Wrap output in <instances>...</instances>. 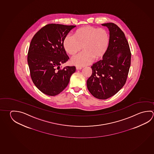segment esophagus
Here are the masks:
<instances>
[{
    "label": "esophagus",
    "mask_w": 154,
    "mask_h": 154,
    "mask_svg": "<svg viewBox=\"0 0 154 154\" xmlns=\"http://www.w3.org/2000/svg\"><path fill=\"white\" fill-rule=\"evenodd\" d=\"M76 68L77 70H81V69H82V67H80V66H76Z\"/></svg>",
    "instance_id": "esophagus-1"
}]
</instances>
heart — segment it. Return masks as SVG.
<instances>
[{
	"label": "heart",
	"mask_w": 154,
	"mask_h": 154,
	"mask_svg": "<svg viewBox=\"0 0 154 154\" xmlns=\"http://www.w3.org/2000/svg\"><path fill=\"white\" fill-rule=\"evenodd\" d=\"M109 41L110 36L106 29L87 26L77 30L73 36L66 35L63 41V46L70 55L76 54L82 46L83 51L71 60L73 65L82 66L102 57L107 50Z\"/></svg>",
	"instance_id": "1"
}]
</instances>
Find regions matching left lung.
Returning <instances> with one entry per match:
<instances>
[{
	"instance_id": "1",
	"label": "left lung",
	"mask_w": 154,
	"mask_h": 154,
	"mask_svg": "<svg viewBox=\"0 0 154 154\" xmlns=\"http://www.w3.org/2000/svg\"><path fill=\"white\" fill-rule=\"evenodd\" d=\"M110 32V41L102 60L91 66L87 87L94 97L106 100L116 94L127 81L131 64V51L124 32L117 25L103 24Z\"/></svg>"
}]
</instances>
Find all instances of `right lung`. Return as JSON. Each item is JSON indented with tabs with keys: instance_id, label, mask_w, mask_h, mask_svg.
Instances as JSON below:
<instances>
[{
	"instance_id": "obj_1",
	"label": "right lung",
	"mask_w": 154,
	"mask_h": 154,
	"mask_svg": "<svg viewBox=\"0 0 154 154\" xmlns=\"http://www.w3.org/2000/svg\"><path fill=\"white\" fill-rule=\"evenodd\" d=\"M75 25L49 24L33 36L28 51L30 75L35 86L49 96L59 94L68 86L75 66L60 65L69 59L63 41Z\"/></svg>"
}]
</instances>
